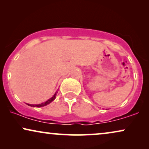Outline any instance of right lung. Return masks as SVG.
<instances>
[{
  "label": "right lung",
  "instance_id": "add662e5",
  "mask_svg": "<svg viewBox=\"0 0 149 149\" xmlns=\"http://www.w3.org/2000/svg\"><path fill=\"white\" fill-rule=\"evenodd\" d=\"M56 93L54 95V96H53L52 97H51L49 100H48L47 101H46L45 102H44V103L39 104H28V106H30V107H44V106L47 105L49 103L52 102V101H54V100H55V98H56Z\"/></svg>",
  "mask_w": 149,
  "mask_h": 149
}]
</instances>
